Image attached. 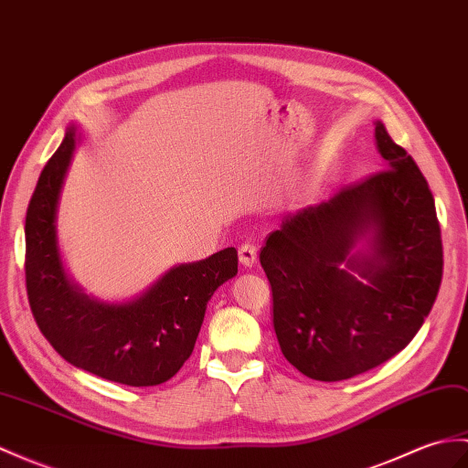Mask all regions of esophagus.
<instances>
[{
  "instance_id": "1",
  "label": "esophagus",
  "mask_w": 468,
  "mask_h": 468,
  "mask_svg": "<svg viewBox=\"0 0 468 468\" xmlns=\"http://www.w3.org/2000/svg\"><path fill=\"white\" fill-rule=\"evenodd\" d=\"M239 261H241V265L247 269H251L257 263V247L251 241H245L239 247Z\"/></svg>"
}]
</instances>
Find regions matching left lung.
<instances>
[{"instance_id": "obj_1", "label": "left lung", "mask_w": 468, "mask_h": 468, "mask_svg": "<svg viewBox=\"0 0 468 468\" xmlns=\"http://www.w3.org/2000/svg\"><path fill=\"white\" fill-rule=\"evenodd\" d=\"M383 171L287 215L261 249L281 353L314 381L395 356L437 299L442 243L417 163L375 122Z\"/></svg>"}]
</instances>
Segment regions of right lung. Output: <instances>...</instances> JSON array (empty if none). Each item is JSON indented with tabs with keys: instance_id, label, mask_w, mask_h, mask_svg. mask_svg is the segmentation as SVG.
<instances>
[{
	"instance_id": "1",
	"label": "right lung",
	"mask_w": 468,
	"mask_h": 468,
	"mask_svg": "<svg viewBox=\"0 0 468 468\" xmlns=\"http://www.w3.org/2000/svg\"><path fill=\"white\" fill-rule=\"evenodd\" d=\"M81 133L69 125L43 167L26 215V285L43 336L65 361L107 381L154 387L169 381L193 353L207 303L237 275L227 247L163 273L141 295L110 303L73 283L58 241L61 189Z\"/></svg>"
}]
</instances>
